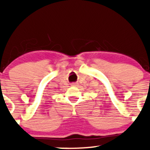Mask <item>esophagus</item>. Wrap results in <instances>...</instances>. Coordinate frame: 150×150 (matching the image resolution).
<instances>
[{
	"mask_svg": "<svg viewBox=\"0 0 150 150\" xmlns=\"http://www.w3.org/2000/svg\"><path fill=\"white\" fill-rule=\"evenodd\" d=\"M71 86H73V87H76V86H77V83H72Z\"/></svg>",
	"mask_w": 150,
	"mask_h": 150,
	"instance_id": "34e87169",
	"label": "esophagus"
}]
</instances>
